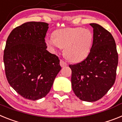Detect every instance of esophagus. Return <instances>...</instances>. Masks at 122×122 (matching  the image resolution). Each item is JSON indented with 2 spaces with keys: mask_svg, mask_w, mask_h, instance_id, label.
<instances>
[{
  "mask_svg": "<svg viewBox=\"0 0 122 122\" xmlns=\"http://www.w3.org/2000/svg\"><path fill=\"white\" fill-rule=\"evenodd\" d=\"M60 66H62V67H64V66H66L68 65L67 63L65 62V61H63V60H60Z\"/></svg>",
  "mask_w": 122,
  "mask_h": 122,
  "instance_id": "esophagus-1",
  "label": "esophagus"
}]
</instances>
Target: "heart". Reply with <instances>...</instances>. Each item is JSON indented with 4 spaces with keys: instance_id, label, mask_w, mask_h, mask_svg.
Here are the masks:
<instances>
[{
    "instance_id": "1",
    "label": "heart",
    "mask_w": 122,
    "mask_h": 122,
    "mask_svg": "<svg viewBox=\"0 0 122 122\" xmlns=\"http://www.w3.org/2000/svg\"><path fill=\"white\" fill-rule=\"evenodd\" d=\"M93 41L91 30L82 27L58 29L53 33V37L46 39V45L52 51L65 47V57L74 63L82 62L88 57Z\"/></svg>"
}]
</instances>
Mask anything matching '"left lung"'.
Returning <instances> with one entry per match:
<instances>
[{
    "label": "left lung",
    "instance_id": "obj_1",
    "mask_svg": "<svg viewBox=\"0 0 122 122\" xmlns=\"http://www.w3.org/2000/svg\"><path fill=\"white\" fill-rule=\"evenodd\" d=\"M90 25L93 29L90 54L81 62L69 66L74 94L82 101L93 102L104 97L114 85L118 53L111 33L97 24Z\"/></svg>",
    "mask_w": 122,
    "mask_h": 122
}]
</instances>
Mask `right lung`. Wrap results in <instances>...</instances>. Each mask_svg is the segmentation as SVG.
I'll return each mask as SVG.
<instances>
[{
	"label": "right lung",
	"instance_id": "right-lung-1",
	"mask_svg": "<svg viewBox=\"0 0 122 122\" xmlns=\"http://www.w3.org/2000/svg\"><path fill=\"white\" fill-rule=\"evenodd\" d=\"M43 22H28L14 29L4 49L6 77L13 89L24 98L46 97L61 70L60 60L46 50L49 28Z\"/></svg>",
	"mask_w": 122,
	"mask_h": 122
}]
</instances>
